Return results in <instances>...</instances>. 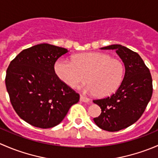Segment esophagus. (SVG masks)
<instances>
[{"instance_id": "esophagus-1", "label": "esophagus", "mask_w": 158, "mask_h": 158, "mask_svg": "<svg viewBox=\"0 0 158 158\" xmlns=\"http://www.w3.org/2000/svg\"><path fill=\"white\" fill-rule=\"evenodd\" d=\"M80 101L83 102H88L90 101V98H87L86 96H84V95H80Z\"/></svg>"}]
</instances>
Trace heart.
<instances>
[{
	"mask_svg": "<svg viewBox=\"0 0 158 158\" xmlns=\"http://www.w3.org/2000/svg\"><path fill=\"white\" fill-rule=\"evenodd\" d=\"M57 76L71 88L89 82L85 90L98 97L114 93L122 84L125 66L120 60L104 52H85L72 61L59 60L55 64Z\"/></svg>",
	"mask_w": 158,
	"mask_h": 158,
	"instance_id": "obj_1",
	"label": "heart"
}]
</instances>
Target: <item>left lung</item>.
I'll return each mask as SVG.
<instances>
[{"instance_id": "left-lung-1", "label": "left lung", "mask_w": 158, "mask_h": 158, "mask_svg": "<svg viewBox=\"0 0 158 158\" xmlns=\"http://www.w3.org/2000/svg\"><path fill=\"white\" fill-rule=\"evenodd\" d=\"M101 49H116L125 64V73L114 93L93 100L102 109L101 114L93 120L103 130L118 131L136 122L143 114L152 96V77L137 52L118 44Z\"/></svg>"}]
</instances>
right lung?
I'll use <instances>...</instances> for the list:
<instances>
[{
    "instance_id": "right-lung-1",
    "label": "right lung",
    "mask_w": 158,
    "mask_h": 158,
    "mask_svg": "<svg viewBox=\"0 0 158 158\" xmlns=\"http://www.w3.org/2000/svg\"><path fill=\"white\" fill-rule=\"evenodd\" d=\"M68 50L47 44L23 49L7 69L5 84L19 117L30 125L49 128L59 125L79 94L56 74L54 65Z\"/></svg>"
}]
</instances>
